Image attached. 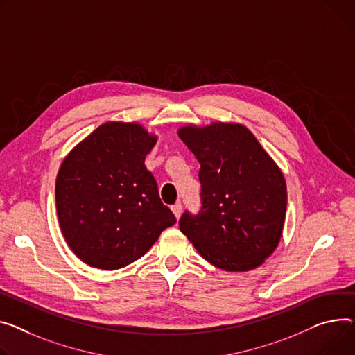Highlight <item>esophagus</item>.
Wrapping results in <instances>:
<instances>
[{
  "instance_id": "34e87169",
  "label": "esophagus",
  "mask_w": 355,
  "mask_h": 355,
  "mask_svg": "<svg viewBox=\"0 0 355 355\" xmlns=\"http://www.w3.org/2000/svg\"><path fill=\"white\" fill-rule=\"evenodd\" d=\"M171 209H173V212H174V216H175L177 218H180V217H181V212H182V204H181V202L174 204V205L171 207Z\"/></svg>"
}]
</instances>
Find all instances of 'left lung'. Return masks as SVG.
Returning <instances> with one entry per match:
<instances>
[{
	"mask_svg": "<svg viewBox=\"0 0 355 355\" xmlns=\"http://www.w3.org/2000/svg\"><path fill=\"white\" fill-rule=\"evenodd\" d=\"M178 135L201 164L202 202L197 216H181V232L224 271L261 266L277 248L286 221L287 185L278 165L241 124H191Z\"/></svg>",
	"mask_w": 355,
	"mask_h": 355,
	"instance_id": "obj_1",
	"label": "left lung"
}]
</instances>
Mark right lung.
<instances>
[{
	"instance_id": "1",
	"label": "right lung",
	"mask_w": 355,
	"mask_h": 355,
	"mask_svg": "<svg viewBox=\"0 0 355 355\" xmlns=\"http://www.w3.org/2000/svg\"><path fill=\"white\" fill-rule=\"evenodd\" d=\"M155 143L143 125L110 121L64 158L55 181L57 214L68 247L83 263L123 268L177 223L144 164Z\"/></svg>"
}]
</instances>
